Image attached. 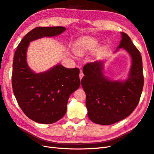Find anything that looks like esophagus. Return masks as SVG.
<instances>
[{"instance_id":"obj_1","label":"esophagus","mask_w":154,"mask_h":154,"mask_svg":"<svg viewBox=\"0 0 154 154\" xmlns=\"http://www.w3.org/2000/svg\"><path fill=\"white\" fill-rule=\"evenodd\" d=\"M83 76H84V74H83V73H82V71L81 70L80 71V73H79V77H80V79L81 80L82 79V78L83 77Z\"/></svg>"}]
</instances>
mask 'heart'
<instances>
[{
	"label": "heart",
	"mask_w": 154,
	"mask_h": 154,
	"mask_svg": "<svg viewBox=\"0 0 154 154\" xmlns=\"http://www.w3.org/2000/svg\"><path fill=\"white\" fill-rule=\"evenodd\" d=\"M98 43L97 39L90 37H82L76 41L74 45V51L77 54H85L88 51L94 49Z\"/></svg>",
	"instance_id": "b5f03b06"
}]
</instances>
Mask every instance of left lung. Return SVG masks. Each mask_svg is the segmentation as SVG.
<instances>
[{"mask_svg":"<svg viewBox=\"0 0 154 154\" xmlns=\"http://www.w3.org/2000/svg\"><path fill=\"white\" fill-rule=\"evenodd\" d=\"M121 40L115 53L125 50L131 66L124 80H112L105 75L104 60L88 63L82 69L81 85L86 93L88 116L100 125H111L128 117L139 103L144 85L140 53L128 34L121 32Z\"/></svg>","mask_w":154,"mask_h":154,"instance_id":"8db88e82","label":"left lung"}]
</instances>
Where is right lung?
Listing matches in <instances>:
<instances>
[{"mask_svg": "<svg viewBox=\"0 0 154 154\" xmlns=\"http://www.w3.org/2000/svg\"><path fill=\"white\" fill-rule=\"evenodd\" d=\"M66 30L63 26L36 27L22 39L14 54L11 77L14 96L26 116L37 123L53 124L64 116L70 95L80 86V71L58 63L36 73L27 62V50L31 42L58 36Z\"/></svg>", "mask_w": 154, "mask_h": 154, "instance_id": "1", "label": "right lung"}]
</instances>
